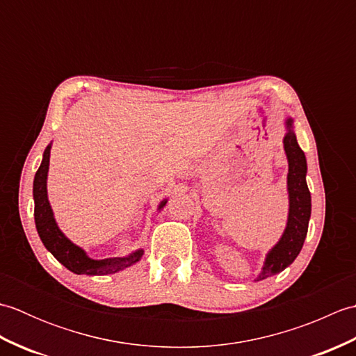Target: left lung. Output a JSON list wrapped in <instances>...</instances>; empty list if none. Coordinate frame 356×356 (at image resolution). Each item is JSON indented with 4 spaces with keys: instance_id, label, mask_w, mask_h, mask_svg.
<instances>
[{
    "instance_id": "8db88e82",
    "label": "left lung",
    "mask_w": 356,
    "mask_h": 356,
    "mask_svg": "<svg viewBox=\"0 0 356 356\" xmlns=\"http://www.w3.org/2000/svg\"><path fill=\"white\" fill-rule=\"evenodd\" d=\"M287 134L284 136V151L289 162L287 190H289V218L282 240L268 254L261 274L257 280H264L284 270L297 259L303 248L309 218H311V193L306 184V157L301 151L292 128V120L287 119Z\"/></svg>"
}]
</instances>
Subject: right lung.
<instances>
[{"label": "right lung", "mask_w": 356, "mask_h": 356, "mask_svg": "<svg viewBox=\"0 0 356 356\" xmlns=\"http://www.w3.org/2000/svg\"><path fill=\"white\" fill-rule=\"evenodd\" d=\"M50 162V145L45 148L42 162L35 174L33 180V199H35V223L44 246L49 249L53 257L63 263L64 266L74 272V274H87V275H104L113 274L124 269L130 264L139 261L143 251L139 249L134 254L122 257V259H105V260H92L88 259L81 248L73 245L64 234L59 231L47 199V171ZM166 203L162 202L161 209Z\"/></svg>", "instance_id": "1"}]
</instances>
